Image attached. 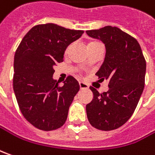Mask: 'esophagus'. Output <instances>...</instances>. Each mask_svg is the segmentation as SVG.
<instances>
[{"label": "esophagus", "instance_id": "34e87169", "mask_svg": "<svg viewBox=\"0 0 155 155\" xmlns=\"http://www.w3.org/2000/svg\"><path fill=\"white\" fill-rule=\"evenodd\" d=\"M79 85H80V87H81V89H88V88H89L87 84L84 83L83 81H80V82H79Z\"/></svg>", "mask_w": 155, "mask_h": 155}]
</instances>
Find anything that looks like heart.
I'll return each mask as SVG.
<instances>
[{
  "label": "heart",
  "instance_id": "b5f03b06",
  "mask_svg": "<svg viewBox=\"0 0 155 155\" xmlns=\"http://www.w3.org/2000/svg\"><path fill=\"white\" fill-rule=\"evenodd\" d=\"M99 45H102V44H101V43H99V42H97V41H94V42H92V43H90V44L88 45V48H89V47H91V46Z\"/></svg>",
  "mask_w": 155,
  "mask_h": 155
}]
</instances>
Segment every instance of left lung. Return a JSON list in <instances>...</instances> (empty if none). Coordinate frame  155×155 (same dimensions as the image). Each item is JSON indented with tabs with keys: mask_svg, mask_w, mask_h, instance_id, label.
Returning a JSON list of instances; mask_svg holds the SVG:
<instances>
[{
	"mask_svg": "<svg viewBox=\"0 0 155 155\" xmlns=\"http://www.w3.org/2000/svg\"><path fill=\"white\" fill-rule=\"evenodd\" d=\"M104 44L105 57L96 73L99 81L109 80V90L99 94L90 87L93 100L87 104L90 124L109 131L124 125L136 110L144 89L146 61L135 38L110 25L87 31Z\"/></svg>",
	"mask_w": 155,
	"mask_h": 155,
	"instance_id": "left-lung-1",
	"label": "left lung"
}]
</instances>
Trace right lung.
<instances>
[{
    "mask_svg": "<svg viewBox=\"0 0 155 155\" xmlns=\"http://www.w3.org/2000/svg\"><path fill=\"white\" fill-rule=\"evenodd\" d=\"M83 33L52 23L38 25L25 34L15 51V97L25 118L38 130H54L67 120L80 85L69 75L59 86L52 78L53 67L63 61L68 46Z\"/></svg>",
    "mask_w": 155,
    "mask_h": 155,
    "instance_id": "obj_1",
    "label": "right lung"
}]
</instances>
